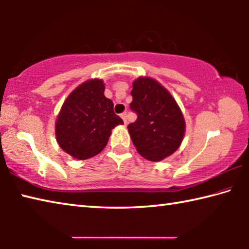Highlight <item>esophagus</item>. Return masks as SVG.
<instances>
[{
  "label": "esophagus",
  "mask_w": 249,
  "mask_h": 249,
  "mask_svg": "<svg viewBox=\"0 0 249 249\" xmlns=\"http://www.w3.org/2000/svg\"><path fill=\"white\" fill-rule=\"evenodd\" d=\"M121 117H122V119H123V121H124V124H125V125L128 123V122H127V113H126V112L122 113V114H121Z\"/></svg>",
  "instance_id": "esophagus-1"
}]
</instances>
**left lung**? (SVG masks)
Listing matches in <instances>:
<instances>
[{"label":"left lung","instance_id":"8db88e82","mask_svg":"<svg viewBox=\"0 0 249 249\" xmlns=\"http://www.w3.org/2000/svg\"><path fill=\"white\" fill-rule=\"evenodd\" d=\"M130 109L137 120L127 126L133 144L142 157L160 161L179 148L185 122L182 112L165 89L153 78L140 77L133 82Z\"/></svg>","mask_w":249,"mask_h":249}]
</instances>
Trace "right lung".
I'll return each mask as SVG.
<instances>
[{
  "instance_id": "right-lung-1",
  "label": "right lung",
  "mask_w": 249,
  "mask_h": 249,
  "mask_svg": "<svg viewBox=\"0 0 249 249\" xmlns=\"http://www.w3.org/2000/svg\"><path fill=\"white\" fill-rule=\"evenodd\" d=\"M104 90L101 79L88 80L71 92L59 112L54 125L57 142L75 159L84 160L101 153L111 130L123 124Z\"/></svg>"
}]
</instances>
